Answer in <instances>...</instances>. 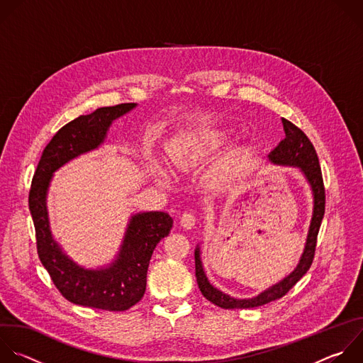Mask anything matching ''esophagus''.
<instances>
[{"label":"esophagus","instance_id":"1","mask_svg":"<svg viewBox=\"0 0 363 363\" xmlns=\"http://www.w3.org/2000/svg\"><path fill=\"white\" fill-rule=\"evenodd\" d=\"M181 225L185 229H191L195 225V215L192 212H184L181 216Z\"/></svg>","mask_w":363,"mask_h":363}]
</instances>
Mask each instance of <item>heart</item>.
I'll return each instance as SVG.
<instances>
[{"instance_id":"heart-1","label":"heart","mask_w":363,"mask_h":363,"mask_svg":"<svg viewBox=\"0 0 363 363\" xmlns=\"http://www.w3.org/2000/svg\"><path fill=\"white\" fill-rule=\"evenodd\" d=\"M229 140V131L223 130H196L181 134L167 144V158L178 171H191L208 162L216 155ZM242 152H229L222 157L208 172L206 182L211 188L228 186L242 171Z\"/></svg>"}]
</instances>
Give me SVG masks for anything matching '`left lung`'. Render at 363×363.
Here are the masks:
<instances>
[{
    "label": "left lung",
    "instance_id": "8db88e82",
    "mask_svg": "<svg viewBox=\"0 0 363 363\" xmlns=\"http://www.w3.org/2000/svg\"><path fill=\"white\" fill-rule=\"evenodd\" d=\"M285 138L279 143V145L271 151L268 155L269 161L275 165H284V167H295L298 168L302 175L305 177L306 182L311 186L312 198H313V211L311 218V225L306 236V242L303 252L301 255V259L296 265V268L285 277L278 284L269 286L259 295L248 299H238L233 298L218 288H215L209 279L206 278V274L202 267L201 261V248L196 245L195 248V275L196 282L199 286L201 294L213 305L223 308V309H247V308H257L262 306L265 303H269L272 301H277L286 295L289 289L294 288V285L308 272V269L312 265L315 248H316V238L318 232L323 219L325 213V188H323V179L322 172L319 167V160L316 155V151L309 141V138L296 127L291 121L282 118Z\"/></svg>",
    "mask_w": 363,
    "mask_h": 363
}]
</instances>
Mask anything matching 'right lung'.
Masks as SVG:
<instances>
[{
	"label": "right lung",
	"instance_id": "obj_1",
	"mask_svg": "<svg viewBox=\"0 0 363 363\" xmlns=\"http://www.w3.org/2000/svg\"><path fill=\"white\" fill-rule=\"evenodd\" d=\"M135 106L137 104L104 106L71 121L45 147L33 178L28 205L40 261L61 295L75 305L118 312L138 303L145 294L152 252L172 229L174 220L167 212L131 215L115 259L106 267L92 269L71 259L54 239L50 228L47 194L54 172L102 145L113 121Z\"/></svg>",
	"mask_w": 363,
	"mask_h": 363
}]
</instances>
